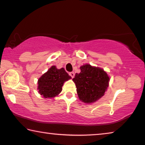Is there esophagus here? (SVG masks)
<instances>
[{
  "mask_svg": "<svg viewBox=\"0 0 145 145\" xmlns=\"http://www.w3.org/2000/svg\"><path fill=\"white\" fill-rule=\"evenodd\" d=\"M69 75H70V76L72 77V78H73V77H74V76H75V73L73 72H70V73H69Z\"/></svg>",
  "mask_w": 145,
  "mask_h": 145,
  "instance_id": "obj_1",
  "label": "esophagus"
}]
</instances>
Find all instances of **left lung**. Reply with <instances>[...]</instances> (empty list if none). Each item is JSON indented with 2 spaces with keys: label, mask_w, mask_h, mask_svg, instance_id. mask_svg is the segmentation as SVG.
Instances as JSON below:
<instances>
[{
  "label": "left lung",
  "mask_w": 145,
  "mask_h": 145,
  "mask_svg": "<svg viewBox=\"0 0 145 145\" xmlns=\"http://www.w3.org/2000/svg\"><path fill=\"white\" fill-rule=\"evenodd\" d=\"M81 72L73 79L80 100L86 103L95 102L104 95L110 78L101 68L85 64L80 67Z\"/></svg>",
  "instance_id": "1"
}]
</instances>
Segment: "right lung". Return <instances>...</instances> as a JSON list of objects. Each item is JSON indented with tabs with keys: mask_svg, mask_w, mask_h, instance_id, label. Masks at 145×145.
Returning a JSON list of instances; mask_svg holds the SVG:
<instances>
[{
	"mask_svg": "<svg viewBox=\"0 0 145 145\" xmlns=\"http://www.w3.org/2000/svg\"><path fill=\"white\" fill-rule=\"evenodd\" d=\"M71 78L63 68L53 66L38 80L39 92L44 98L56 97L62 91L64 82Z\"/></svg>",
	"mask_w": 145,
	"mask_h": 145,
	"instance_id": "add662e5",
	"label": "right lung"
}]
</instances>
